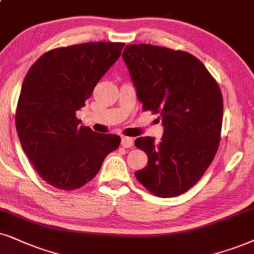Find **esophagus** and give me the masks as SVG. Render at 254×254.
Wrapping results in <instances>:
<instances>
[{"instance_id": "esophagus-1", "label": "esophagus", "mask_w": 254, "mask_h": 254, "mask_svg": "<svg viewBox=\"0 0 254 254\" xmlns=\"http://www.w3.org/2000/svg\"><path fill=\"white\" fill-rule=\"evenodd\" d=\"M122 146L123 147H131L133 145V139L130 137H123L122 138Z\"/></svg>"}]
</instances>
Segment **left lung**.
<instances>
[{
    "instance_id": "8db88e82",
    "label": "left lung",
    "mask_w": 254,
    "mask_h": 254,
    "mask_svg": "<svg viewBox=\"0 0 254 254\" xmlns=\"http://www.w3.org/2000/svg\"><path fill=\"white\" fill-rule=\"evenodd\" d=\"M123 59L143 110L158 114L165 127L159 142L134 140L147 156L146 166L134 176L157 197L183 194L203 177L219 147V85L197 57L183 50L127 44Z\"/></svg>"
}]
</instances>
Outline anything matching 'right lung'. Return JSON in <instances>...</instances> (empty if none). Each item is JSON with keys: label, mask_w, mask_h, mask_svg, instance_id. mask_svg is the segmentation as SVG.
I'll return each mask as SVG.
<instances>
[{"label": "right lung", "mask_w": 254, "mask_h": 254, "mask_svg": "<svg viewBox=\"0 0 254 254\" xmlns=\"http://www.w3.org/2000/svg\"><path fill=\"white\" fill-rule=\"evenodd\" d=\"M125 43L88 42L43 54L25 75L15 115L22 149L48 184L64 191L97 175L121 138L79 125L76 111L121 56Z\"/></svg>", "instance_id": "obj_1"}]
</instances>
